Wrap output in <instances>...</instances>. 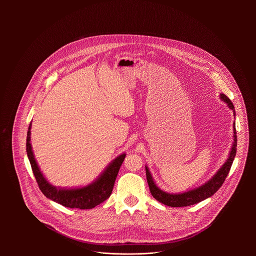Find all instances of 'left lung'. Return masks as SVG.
<instances>
[{
	"label": "left lung",
	"instance_id": "8db88e82",
	"mask_svg": "<svg viewBox=\"0 0 256 256\" xmlns=\"http://www.w3.org/2000/svg\"><path fill=\"white\" fill-rule=\"evenodd\" d=\"M220 100H222L226 106L230 110H232L234 116L236 117V111L232 102L230 100L228 96H226L224 94H220ZM234 128V142L230 148V154L226 162L222 164V166L218 170V172L206 182L202 185L195 187L193 189L187 190L182 193H168L160 189L152 178L148 166H146V182L150 187V191L154 199H156L158 202L162 203L164 205L170 206V207H186L190 205L197 204L212 195H214L218 190L222 184L224 182L226 176L228 174V172L230 170V166L232 164V162L234 160L236 154V122L232 124Z\"/></svg>",
	"mask_w": 256,
	"mask_h": 256
}]
</instances>
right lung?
<instances>
[{"instance_id": "obj_1", "label": "right lung", "mask_w": 256, "mask_h": 256, "mask_svg": "<svg viewBox=\"0 0 256 256\" xmlns=\"http://www.w3.org/2000/svg\"><path fill=\"white\" fill-rule=\"evenodd\" d=\"M30 129L32 123L30 124L26 137L28 158L32 164V168L38 183V186L41 192L47 198L65 207L72 209L78 208L82 210L92 209L110 197L119 168L126 156L125 152L116 156L106 168V170L98 176V178H96L92 182L82 187H56L45 178L37 164L30 143Z\"/></svg>"}]
</instances>
